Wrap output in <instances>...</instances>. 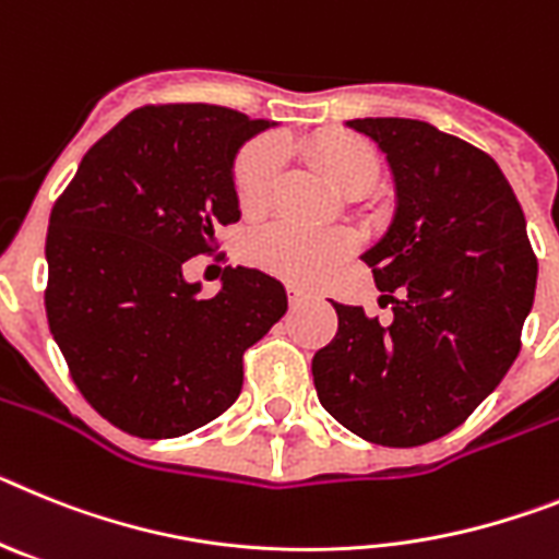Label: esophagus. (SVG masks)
<instances>
[{
  "label": "esophagus",
  "mask_w": 559,
  "mask_h": 559,
  "mask_svg": "<svg viewBox=\"0 0 559 559\" xmlns=\"http://www.w3.org/2000/svg\"><path fill=\"white\" fill-rule=\"evenodd\" d=\"M286 293H289V304H293V307L309 304V300H318V293H312V289H304V286H298V284L286 286Z\"/></svg>",
  "instance_id": "obj_1"
}]
</instances>
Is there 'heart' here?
<instances>
[{"label":"heart","mask_w":559,"mask_h":559,"mask_svg":"<svg viewBox=\"0 0 559 559\" xmlns=\"http://www.w3.org/2000/svg\"><path fill=\"white\" fill-rule=\"evenodd\" d=\"M307 154L337 191L371 188L380 177L377 154L362 140L343 132H320ZM281 177V148L270 140L250 143L236 163V199L245 213H261L273 202ZM354 250L352 233L307 230L298 225L266 227L250 241V255L270 273L289 281H320Z\"/></svg>","instance_id":"b5f03b06"}]
</instances>
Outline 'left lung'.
<instances>
[{"label":"left lung","mask_w":559,"mask_h":559,"mask_svg":"<svg viewBox=\"0 0 559 559\" xmlns=\"http://www.w3.org/2000/svg\"><path fill=\"white\" fill-rule=\"evenodd\" d=\"M385 154L394 216L360 259L394 320L337 309L312 360L320 405L360 439L416 448L450 433L521 352L537 259L521 202L489 154L425 120L357 118Z\"/></svg>","instance_id":"8db88e82"}]
</instances>
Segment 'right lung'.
<instances>
[{
  "label": "right lung",
  "instance_id": "right-lung-1",
  "mask_svg": "<svg viewBox=\"0 0 559 559\" xmlns=\"http://www.w3.org/2000/svg\"><path fill=\"white\" fill-rule=\"evenodd\" d=\"M273 120L211 104L140 106L92 145L47 230V320L84 400L140 436L174 439L239 400L241 354L284 318L286 289L227 266L182 273L239 222L236 157Z\"/></svg>",
  "mask_w": 559,
  "mask_h": 559
}]
</instances>
